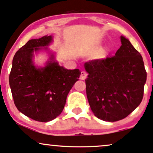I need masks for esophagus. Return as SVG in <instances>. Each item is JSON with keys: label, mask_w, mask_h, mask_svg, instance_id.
<instances>
[{"label": "esophagus", "mask_w": 153, "mask_h": 153, "mask_svg": "<svg viewBox=\"0 0 153 153\" xmlns=\"http://www.w3.org/2000/svg\"><path fill=\"white\" fill-rule=\"evenodd\" d=\"M87 73L85 72V71H82V72H81V76H80V79H82V80H84L86 78H87Z\"/></svg>", "instance_id": "esophagus-1"}]
</instances>
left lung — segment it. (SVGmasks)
<instances>
[{
    "mask_svg": "<svg viewBox=\"0 0 153 153\" xmlns=\"http://www.w3.org/2000/svg\"><path fill=\"white\" fill-rule=\"evenodd\" d=\"M114 56L84 64L89 74L86 91L91 111L99 119L119 121L141 103L147 79L140 53L124 36Z\"/></svg>",
    "mask_w": 153,
    "mask_h": 153,
    "instance_id": "left-lung-1",
    "label": "left lung"
}]
</instances>
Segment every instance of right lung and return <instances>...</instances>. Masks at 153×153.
<instances>
[{"label":"right lung","mask_w":153,"mask_h":153,"mask_svg":"<svg viewBox=\"0 0 153 153\" xmlns=\"http://www.w3.org/2000/svg\"><path fill=\"white\" fill-rule=\"evenodd\" d=\"M51 41V36L28 41L14 55L9 75L16 107L26 116L42 123L62 113L67 95L81 74L78 69L68 70L59 66L53 54L44 67L33 65V52Z\"/></svg>","instance_id":"obj_1"}]
</instances>
